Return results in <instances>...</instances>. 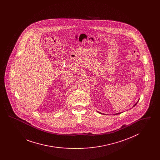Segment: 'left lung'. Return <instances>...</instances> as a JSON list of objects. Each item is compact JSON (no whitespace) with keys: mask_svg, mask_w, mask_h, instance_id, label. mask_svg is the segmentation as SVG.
<instances>
[{"mask_svg":"<svg viewBox=\"0 0 160 160\" xmlns=\"http://www.w3.org/2000/svg\"><path fill=\"white\" fill-rule=\"evenodd\" d=\"M137 103H136V104H134V107L135 106H136V104H137ZM119 113H116V114H119Z\"/></svg>","mask_w":160,"mask_h":160,"instance_id":"1","label":"left lung"}]
</instances>
